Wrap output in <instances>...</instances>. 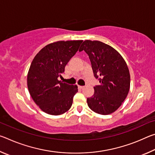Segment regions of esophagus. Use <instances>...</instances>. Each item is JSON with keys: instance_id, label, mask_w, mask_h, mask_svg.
<instances>
[{"instance_id": "1", "label": "esophagus", "mask_w": 155, "mask_h": 155, "mask_svg": "<svg viewBox=\"0 0 155 155\" xmlns=\"http://www.w3.org/2000/svg\"><path fill=\"white\" fill-rule=\"evenodd\" d=\"M78 88H79V89H83V88H84V87H85V86H81V85H78Z\"/></svg>"}]
</instances>
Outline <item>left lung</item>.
I'll return each mask as SVG.
<instances>
[{
    "label": "left lung",
    "instance_id": "8db88e82",
    "mask_svg": "<svg viewBox=\"0 0 155 155\" xmlns=\"http://www.w3.org/2000/svg\"><path fill=\"white\" fill-rule=\"evenodd\" d=\"M90 59L93 73L100 85L94 87V95L87 98L93 111L108 115L119 108L130 89V73L127 63L116 50L100 41L85 40L79 51Z\"/></svg>",
    "mask_w": 155,
    "mask_h": 155
}]
</instances>
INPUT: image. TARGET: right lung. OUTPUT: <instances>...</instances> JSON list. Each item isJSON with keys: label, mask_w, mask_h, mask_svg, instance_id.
Listing matches in <instances>:
<instances>
[{"label": "right lung", "mask_w": 155, "mask_h": 155, "mask_svg": "<svg viewBox=\"0 0 155 155\" xmlns=\"http://www.w3.org/2000/svg\"><path fill=\"white\" fill-rule=\"evenodd\" d=\"M82 42L56 41L44 47L34 57L27 75L28 89L35 104L46 114L61 115L71 107L78 87L62 83L58 78Z\"/></svg>", "instance_id": "1"}]
</instances>
